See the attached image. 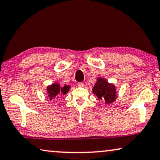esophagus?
Here are the masks:
<instances>
[{
  "instance_id": "obj_1",
  "label": "esophagus",
  "mask_w": 160,
  "mask_h": 160,
  "mask_svg": "<svg viewBox=\"0 0 160 160\" xmlns=\"http://www.w3.org/2000/svg\"><path fill=\"white\" fill-rule=\"evenodd\" d=\"M78 86H80V87H83L84 86V83H83V82H78Z\"/></svg>"
}]
</instances>
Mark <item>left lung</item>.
<instances>
[{
    "instance_id": "8db88e82",
    "label": "left lung",
    "mask_w": 160,
    "mask_h": 160,
    "mask_svg": "<svg viewBox=\"0 0 160 160\" xmlns=\"http://www.w3.org/2000/svg\"><path fill=\"white\" fill-rule=\"evenodd\" d=\"M93 92L99 98L103 100L105 104H110L116 99V87L114 85L110 84L103 78L97 80V83L93 86Z\"/></svg>"
}]
</instances>
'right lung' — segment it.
Listing matches in <instances>:
<instances>
[{
	"label": "right lung",
	"mask_w": 160,
	"mask_h": 160,
	"mask_svg": "<svg viewBox=\"0 0 160 160\" xmlns=\"http://www.w3.org/2000/svg\"><path fill=\"white\" fill-rule=\"evenodd\" d=\"M69 86H64L63 87H61L57 83L52 84V86H50L48 87L47 90H48V97L50 98V100L54 99L55 98L60 97L61 95L66 94L69 91Z\"/></svg>",
	"instance_id": "add662e5"
}]
</instances>
